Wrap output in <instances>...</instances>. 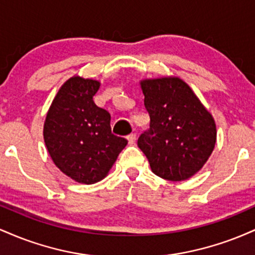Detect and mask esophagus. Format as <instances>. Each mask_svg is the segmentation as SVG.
I'll use <instances>...</instances> for the list:
<instances>
[{"instance_id":"obj_1","label":"esophagus","mask_w":255,"mask_h":255,"mask_svg":"<svg viewBox=\"0 0 255 255\" xmlns=\"http://www.w3.org/2000/svg\"><path fill=\"white\" fill-rule=\"evenodd\" d=\"M127 139H128V142H129V145H133L136 140V134L135 133L129 134V135L127 136Z\"/></svg>"}]
</instances>
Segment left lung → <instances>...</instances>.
I'll return each mask as SVG.
<instances>
[{
    "label": "left lung",
    "instance_id": "obj_1",
    "mask_svg": "<svg viewBox=\"0 0 255 255\" xmlns=\"http://www.w3.org/2000/svg\"><path fill=\"white\" fill-rule=\"evenodd\" d=\"M150 129L137 139L152 172L184 181L205 165L217 140L216 122L193 90L178 77L140 81Z\"/></svg>",
    "mask_w": 255,
    "mask_h": 255
}]
</instances>
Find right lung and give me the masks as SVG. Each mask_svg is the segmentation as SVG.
Segmentation results:
<instances>
[{
    "instance_id": "1",
    "label": "right lung",
    "mask_w": 255,
    "mask_h": 255,
    "mask_svg": "<svg viewBox=\"0 0 255 255\" xmlns=\"http://www.w3.org/2000/svg\"><path fill=\"white\" fill-rule=\"evenodd\" d=\"M99 87L98 80L69 78L44 122V142L52 162L78 183L103 180L128 142L111 133L110 114L93 102Z\"/></svg>"
}]
</instances>
